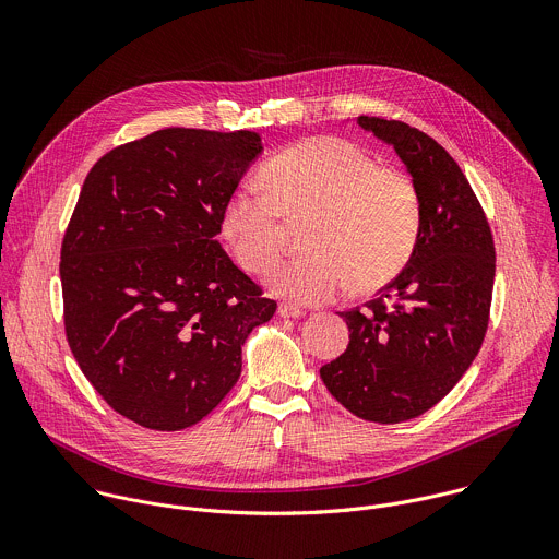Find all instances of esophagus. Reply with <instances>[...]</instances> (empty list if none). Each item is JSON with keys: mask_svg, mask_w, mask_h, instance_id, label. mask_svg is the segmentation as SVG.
<instances>
[{"mask_svg": "<svg viewBox=\"0 0 559 559\" xmlns=\"http://www.w3.org/2000/svg\"><path fill=\"white\" fill-rule=\"evenodd\" d=\"M305 311L300 309V307H296V305H289V302H281L278 305V316L281 318H300Z\"/></svg>", "mask_w": 559, "mask_h": 559, "instance_id": "obj_1", "label": "esophagus"}]
</instances>
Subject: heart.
<instances>
[{
  "mask_svg": "<svg viewBox=\"0 0 559 559\" xmlns=\"http://www.w3.org/2000/svg\"><path fill=\"white\" fill-rule=\"evenodd\" d=\"M300 229L305 254L276 265L274 294L313 305L345 285L373 294L409 265L423 231V197L414 177L378 166L341 136H316L267 158L259 183L238 186L221 212V231L238 265L265 274L283 254L287 225Z\"/></svg>",
  "mask_w": 559,
  "mask_h": 559,
  "instance_id": "b5f03b06",
  "label": "heart"
}]
</instances>
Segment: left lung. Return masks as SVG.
<instances>
[{"label": "left lung", "instance_id": "obj_1", "mask_svg": "<svg viewBox=\"0 0 559 559\" xmlns=\"http://www.w3.org/2000/svg\"><path fill=\"white\" fill-rule=\"evenodd\" d=\"M358 123L391 143L418 183L423 231L401 276L362 309L341 311L349 345L321 378L354 416L393 425L438 405L480 352L496 246L480 201L436 139L393 119Z\"/></svg>", "mask_w": 559, "mask_h": 559}]
</instances>
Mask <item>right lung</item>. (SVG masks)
Returning a JSON list of instances; mask_svg holds the SVG:
<instances>
[{
	"mask_svg": "<svg viewBox=\"0 0 559 559\" xmlns=\"http://www.w3.org/2000/svg\"><path fill=\"white\" fill-rule=\"evenodd\" d=\"M259 152L250 130H156L106 152L79 194L59 263L66 338L104 401L145 429L203 420L276 311L216 241Z\"/></svg>",
	"mask_w": 559,
	"mask_h": 559,
	"instance_id": "right-lung-1",
	"label": "right lung"
}]
</instances>
